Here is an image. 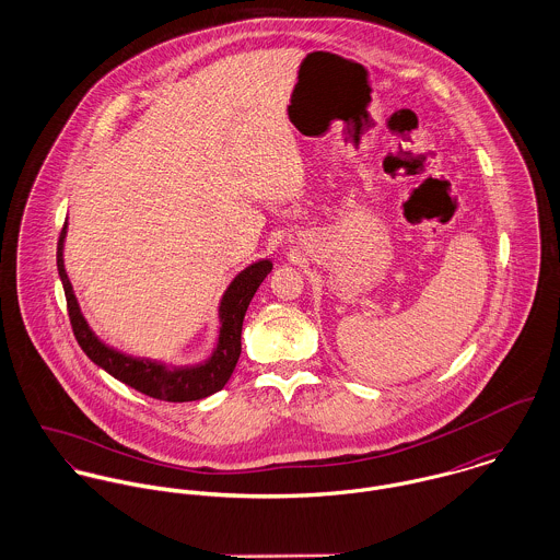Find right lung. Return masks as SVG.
<instances>
[{"instance_id":"obj_1","label":"right lung","mask_w":560,"mask_h":560,"mask_svg":"<svg viewBox=\"0 0 560 560\" xmlns=\"http://www.w3.org/2000/svg\"><path fill=\"white\" fill-rule=\"evenodd\" d=\"M67 235V226L60 233L58 240V273L65 287L67 295V311L73 334L80 342L83 353L98 364L103 371H107L118 382L131 386L133 390L153 397V399L167 400V402H185V400H198L222 390L226 382L231 380L237 360L241 355V327L245 311L260 287V282L271 271V260H258L243 269L240 276L233 280L229 291L222 298L220 306V340L211 358L196 366H183V369H165L160 362L151 360H138L129 358L107 345H103L92 329L88 327L85 319L81 317L80 304L73 295V287L69 282V276L65 271L62 260V243Z\"/></svg>"}]
</instances>
